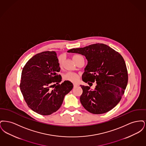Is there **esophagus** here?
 Returning <instances> with one entry per match:
<instances>
[{
  "instance_id": "1",
  "label": "esophagus",
  "mask_w": 146,
  "mask_h": 146,
  "mask_svg": "<svg viewBox=\"0 0 146 146\" xmlns=\"http://www.w3.org/2000/svg\"><path fill=\"white\" fill-rule=\"evenodd\" d=\"M78 86V84H73V86L75 88V87H76Z\"/></svg>"
}]
</instances>
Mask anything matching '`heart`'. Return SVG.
<instances>
[{
	"label": "heart",
	"instance_id": "b5f03b06",
	"mask_svg": "<svg viewBox=\"0 0 146 146\" xmlns=\"http://www.w3.org/2000/svg\"><path fill=\"white\" fill-rule=\"evenodd\" d=\"M80 56V55H76L73 56V60L76 62V60L77 58ZM63 61H64V57L63 56H60L58 57V64L60 65V67H62L63 65ZM63 79L65 80H68V81H70L71 82H73V83H76L77 82L79 79V76L76 74L74 72H67L66 73L64 76H63Z\"/></svg>",
	"mask_w": 146,
	"mask_h": 146
}]
</instances>
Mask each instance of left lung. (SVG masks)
<instances>
[{"mask_svg": "<svg viewBox=\"0 0 146 146\" xmlns=\"http://www.w3.org/2000/svg\"><path fill=\"white\" fill-rule=\"evenodd\" d=\"M68 52L84 55L88 61L82 79L90 87L80 85L83 94L80 101L84 108L95 114L111 111L121 99L128 82L127 70L122 56L101 43L70 49ZM95 81L97 85L92 91L90 84Z\"/></svg>", "mask_w": 146, "mask_h": 146, "instance_id": "8db88e82", "label": "left lung"}]
</instances>
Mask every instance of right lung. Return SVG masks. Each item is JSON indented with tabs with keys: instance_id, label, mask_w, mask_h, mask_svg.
<instances>
[{
	"instance_id": "obj_1",
	"label": "right lung",
	"mask_w": 146,
	"mask_h": 146,
	"mask_svg": "<svg viewBox=\"0 0 146 146\" xmlns=\"http://www.w3.org/2000/svg\"><path fill=\"white\" fill-rule=\"evenodd\" d=\"M59 66L55 52L48 51L33 56L22 69V94L28 107L38 114L48 115L57 111L73 88L68 80L60 84Z\"/></svg>"
}]
</instances>
